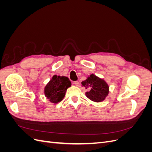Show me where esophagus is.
<instances>
[{
    "label": "esophagus",
    "mask_w": 152,
    "mask_h": 152,
    "mask_svg": "<svg viewBox=\"0 0 152 152\" xmlns=\"http://www.w3.org/2000/svg\"><path fill=\"white\" fill-rule=\"evenodd\" d=\"M73 84H74L76 86H79V82L78 81H75L74 82H73Z\"/></svg>",
    "instance_id": "obj_1"
}]
</instances>
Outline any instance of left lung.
I'll use <instances>...</instances> for the list:
<instances>
[{"instance_id": "8db88e82", "label": "left lung", "mask_w": 152, "mask_h": 152, "mask_svg": "<svg viewBox=\"0 0 152 152\" xmlns=\"http://www.w3.org/2000/svg\"><path fill=\"white\" fill-rule=\"evenodd\" d=\"M82 86L88 90L86 95L95 102H101L107 97L109 93V87L103 79L91 74L86 80L82 82Z\"/></svg>"}]
</instances>
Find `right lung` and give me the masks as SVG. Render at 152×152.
I'll return each instance as SVG.
<instances>
[{"instance_id":"right-lung-1","label":"right lung","mask_w":152,"mask_h":152,"mask_svg":"<svg viewBox=\"0 0 152 152\" xmlns=\"http://www.w3.org/2000/svg\"><path fill=\"white\" fill-rule=\"evenodd\" d=\"M71 85L68 77L54 75L44 88L45 97L51 103H58L65 97L67 89Z\"/></svg>"}]
</instances>
